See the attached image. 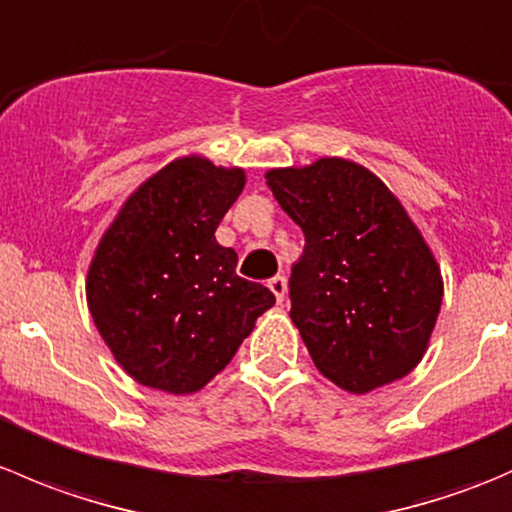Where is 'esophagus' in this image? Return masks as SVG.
Masks as SVG:
<instances>
[{
  "instance_id": "34e87169",
  "label": "esophagus",
  "mask_w": 512,
  "mask_h": 512,
  "mask_svg": "<svg viewBox=\"0 0 512 512\" xmlns=\"http://www.w3.org/2000/svg\"><path fill=\"white\" fill-rule=\"evenodd\" d=\"M272 289V294H275L277 297V302H285V297H287V280L285 277H272L270 280V285H267Z\"/></svg>"
}]
</instances>
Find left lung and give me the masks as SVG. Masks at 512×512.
Here are the masks:
<instances>
[{
    "mask_svg": "<svg viewBox=\"0 0 512 512\" xmlns=\"http://www.w3.org/2000/svg\"><path fill=\"white\" fill-rule=\"evenodd\" d=\"M265 180L304 232L289 317L314 366L349 394L411 374L441 312L443 277L401 200L339 156L270 168Z\"/></svg>",
    "mask_w": 512,
    "mask_h": 512,
    "instance_id": "8db88e82",
    "label": "left lung"
}]
</instances>
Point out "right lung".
I'll list each match as a JSON object with an SVG mask.
<instances>
[{
  "label": "right lung",
  "mask_w": 512,
  "mask_h": 512,
  "mask_svg": "<svg viewBox=\"0 0 512 512\" xmlns=\"http://www.w3.org/2000/svg\"><path fill=\"white\" fill-rule=\"evenodd\" d=\"M247 183L190 153L148 175L103 230L86 302L116 364L133 381L185 396L230 364L275 294L237 277V252L215 240Z\"/></svg>",
  "instance_id": "add662e5"
}]
</instances>
